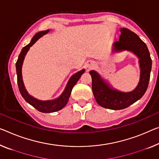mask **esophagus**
<instances>
[{
	"mask_svg": "<svg viewBox=\"0 0 159 159\" xmlns=\"http://www.w3.org/2000/svg\"><path fill=\"white\" fill-rule=\"evenodd\" d=\"M93 66H94V62H92V61L89 60L87 62V67L88 69H90V68H92Z\"/></svg>",
	"mask_w": 159,
	"mask_h": 159,
	"instance_id": "1",
	"label": "esophagus"
}]
</instances>
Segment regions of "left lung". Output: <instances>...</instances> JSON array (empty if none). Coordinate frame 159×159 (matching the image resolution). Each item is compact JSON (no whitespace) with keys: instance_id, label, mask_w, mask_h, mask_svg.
<instances>
[{"instance_id":"8db88e82","label":"left lung","mask_w":159,"mask_h":159,"mask_svg":"<svg viewBox=\"0 0 159 159\" xmlns=\"http://www.w3.org/2000/svg\"><path fill=\"white\" fill-rule=\"evenodd\" d=\"M120 32L119 41L113 44L112 52L128 51L138 57L140 79L135 89L130 92L119 91L112 87L97 71H89L92 92L97 102L104 108L113 110L125 109L143 97L148 88L152 65L147 46L140 38L127 28H120Z\"/></svg>"}]
</instances>
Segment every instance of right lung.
I'll use <instances>...</instances> for the list:
<instances>
[{"label": "right lung", "instance_id": "right-lung-1", "mask_svg": "<svg viewBox=\"0 0 159 159\" xmlns=\"http://www.w3.org/2000/svg\"><path fill=\"white\" fill-rule=\"evenodd\" d=\"M49 32H50V29L38 32V33H36L33 36V38H32L30 43L22 49L20 55L18 56V59L16 62L17 80H18V88L22 97H23L24 99L28 104H30L34 108L38 109L39 111L43 112V113H52V112H55L62 109L67 104L68 100H69L73 87L75 86L78 80H80V78L81 77L82 75L85 71V70L83 69L80 70V71L75 73L74 75H72L71 77L70 78V80H68L67 84L66 85L64 91L62 92V93L57 98L51 100H39L35 98L34 97L31 96L30 94H29L28 91L25 89V85H24L23 76H22V67H23V61L24 59H25L27 52L30 50V48L36 43V41L38 39H40L43 35L48 34Z\"/></svg>", "mask_w": 159, "mask_h": 159}]
</instances>
